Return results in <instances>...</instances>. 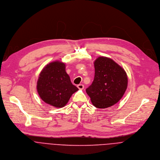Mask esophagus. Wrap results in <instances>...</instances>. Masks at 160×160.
<instances>
[{"label": "esophagus", "instance_id": "1", "mask_svg": "<svg viewBox=\"0 0 160 160\" xmlns=\"http://www.w3.org/2000/svg\"><path fill=\"white\" fill-rule=\"evenodd\" d=\"M78 88L79 89H83L84 86L83 84H78Z\"/></svg>", "mask_w": 160, "mask_h": 160}]
</instances>
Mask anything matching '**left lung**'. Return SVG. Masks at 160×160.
<instances>
[{
  "label": "left lung",
  "mask_w": 160,
  "mask_h": 160,
  "mask_svg": "<svg viewBox=\"0 0 160 160\" xmlns=\"http://www.w3.org/2000/svg\"><path fill=\"white\" fill-rule=\"evenodd\" d=\"M94 66V80L86 91L95 107L108 108L124 94L128 83L127 74L115 61L106 57L97 58Z\"/></svg>",
  "instance_id": "left-lung-1"
}]
</instances>
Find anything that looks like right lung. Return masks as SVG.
I'll use <instances>...</instances> for the list:
<instances>
[{"label": "right lung", "instance_id": "1", "mask_svg": "<svg viewBox=\"0 0 160 160\" xmlns=\"http://www.w3.org/2000/svg\"><path fill=\"white\" fill-rule=\"evenodd\" d=\"M37 89L44 102L56 108L64 107L72 94L79 90L66 72L65 63L58 60L49 63L42 69Z\"/></svg>", "mask_w": 160, "mask_h": 160}]
</instances>
